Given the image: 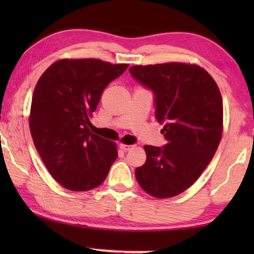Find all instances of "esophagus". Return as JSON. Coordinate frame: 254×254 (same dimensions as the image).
<instances>
[{
    "label": "esophagus",
    "mask_w": 254,
    "mask_h": 254,
    "mask_svg": "<svg viewBox=\"0 0 254 254\" xmlns=\"http://www.w3.org/2000/svg\"><path fill=\"white\" fill-rule=\"evenodd\" d=\"M119 147L123 149L124 151H129L130 149L134 148V145H129V144H124V143H120Z\"/></svg>",
    "instance_id": "obj_1"
}]
</instances>
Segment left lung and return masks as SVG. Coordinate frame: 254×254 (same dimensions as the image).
<instances>
[{"instance_id": "obj_1", "label": "left lung", "mask_w": 254, "mask_h": 254, "mask_svg": "<svg viewBox=\"0 0 254 254\" xmlns=\"http://www.w3.org/2000/svg\"><path fill=\"white\" fill-rule=\"evenodd\" d=\"M129 72L155 93L156 118L164 125V148L144 145L135 170L143 190L158 199L183 193L213 159L223 133V103L209 72L185 62L131 65Z\"/></svg>"}]
</instances>
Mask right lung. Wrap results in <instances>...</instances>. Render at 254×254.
I'll use <instances>...</instances> for the list:
<instances>
[{"mask_svg":"<svg viewBox=\"0 0 254 254\" xmlns=\"http://www.w3.org/2000/svg\"><path fill=\"white\" fill-rule=\"evenodd\" d=\"M127 67L99 59H62L38 79L30 131L48 172L64 189H96L117 159L116 142L91 133L90 119L104 89Z\"/></svg>","mask_w":254,"mask_h":254,"instance_id":"obj_1","label":"right lung"}]
</instances>
